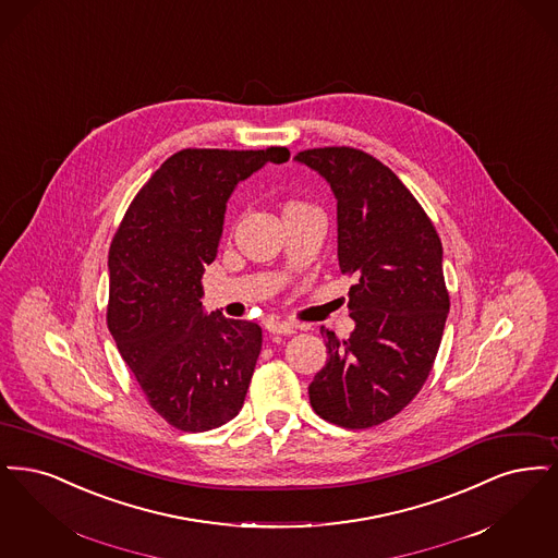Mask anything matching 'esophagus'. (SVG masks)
<instances>
[{
  "mask_svg": "<svg viewBox=\"0 0 558 558\" xmlns=\"http://www.w3.org/2000/svg\"><path fill=\"white\" fill-rule=\"evenodd\" d=\"M265 327H267V331L270 333H281V336H291V333H295V325L293 323H288V320H277V318H270L265 323Z\"/></svg>",
  "mask_w": 558,
  "mask_h": 558,
  "instance_id": "esophagus-1",
  "label": "esophagus"
}]
</instances>
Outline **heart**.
Segmentation results:
<instances>
[{
	"label": "heart",
	"instance_id": "b5f03b06",
	"mask_svg": "<svg viewBox=\"0 0 558 558\" xmlns=\"http://www.w3.org/2000/svg\"><path fill=\"white\" fill-rule=\"evenodd\" d=\"M308 204H304V202H300V199H290L286 206H283V213L286 210H298V208H306Z\"/></svg>",
	"mask_w": 558,
	"mask_h": 558
}]
</instances>
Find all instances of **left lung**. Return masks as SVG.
Listing matches in <instances>:
<instances>
[{
	"mask_svg": "<svg viewBox=\"0 0 558 558\" xmlns=\"http://www.w3.org/2000/svg\"><path fill=\"white\" fill-rule=\"evenodd\" d=\"M298 162L323 174L338 197L341 275L356 277L348 340L320 327L327 364L308 386L316 414L345 429L396 416L427 381L450 295L436 227L409 187L363 149L315 147Z\"/></svg>",
	"mask_w": 558,
	"mask_h": 558,
	"instance_id": "left-lung-1",
	"label": "left lung"
}]
</instances>
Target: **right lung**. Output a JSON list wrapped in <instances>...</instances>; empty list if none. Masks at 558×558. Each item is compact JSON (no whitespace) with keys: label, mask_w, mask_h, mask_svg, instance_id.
Wrapping results in <instances>:
<instances>
[{"label":"right lung","mask_w":558,"mask_h":558,"mask_svg":"<svg viewBox=\"0 0 558 558\" xmlns=\"http://www.w3.org/2000/svg\"><path fill=\"white\" fill-rule=\"evenodd\" d=\"M288 160V147L181 149L133 197L112 238L108 329L147 404L174 429L208 432L242 411L263 329L204 315L202 275L235 185Z\"/></svg>","instance_id":"right-lung-1"}]
</instances>
